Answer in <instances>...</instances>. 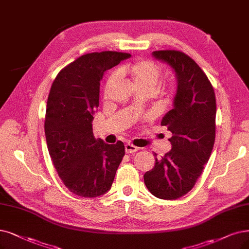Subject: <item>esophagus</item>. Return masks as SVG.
Instances as JSON below:
<instances>
[{"label":"esophagus","mask_w":249,"mask_h":249,"mask_svg":"<svg viewBox=\"0 0 249 249\" xmlns=\"http://www.w3.org/2000/svg\"><path fill=\"white\" fill-rule=\"evenodd\" d=\"M124 148H125V152L126 153H135V152L138 151V149H139L138 147H136V146H134L133 144H130V143L125 144Z\"/></svg>","instance_id":"1"}]
</instances>
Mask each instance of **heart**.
I'll return each mask as SVG.
<instances>
[{
	"label": "heart",
	"mask_w": 249,
	"mask_h": 249,
	"mask_svg": "<svg viewBox=\"0 0 249 249\" xmlns=\"http://www.w3.org/2000/svg\"><path fill=\"white\" fill-rule=\"evenodd\" d=\"M162 69L151 60H139L130 65H124L112 72L106 79L104 91L107 94L117 83L119 76L128 75L139 92L154 91L156 85L161 77Z\"/></svg>",
	"instance_id": "heart-1"
}]
</instances>
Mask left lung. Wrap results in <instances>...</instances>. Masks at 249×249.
<instances>
[{
    "label": "left lung",
    "instance_id": "8db88e82",
    "mask_svg": "<svg viewBox=\"0 0 249 249\" xmlns=\"http://www.w3.org/2000/svg\"><path fill=\"white\" fill-rule=\"evenodd\" d=\"M152 56L173 68L178 84L173 109L161 119V125L173 134L168 139L172 149L155 158L144 182L155 197L173 200L191 190L210 159L215 138V95L202 69L188 55L165 50Z\"/></svg>",
    "mask_w": 249,
    "mask_h": 249
}]
</instances>
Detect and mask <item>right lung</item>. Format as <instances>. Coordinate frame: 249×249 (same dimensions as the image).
I'll use <instances>...</instances> for the list:
<instances>
[{"mask_svg": "<svg viewBox=\"0 0 249 249\" xmlns=\"http://www.w3.org/2000/svg\"><path fill=\"white\" fill-rule=\"evenodd\" d=\"M131 54L105 51L83 55L58 73L48 97L45 134L56 171L73 194L93 198L110 190L124 145H108L93 135L100 82Z\"/></svg>", "mask_w": 249, "mask_h": 249, "instance_id": "right-lung-1", "label": "right lung"}]
</instances>
